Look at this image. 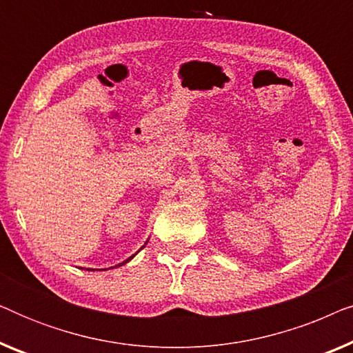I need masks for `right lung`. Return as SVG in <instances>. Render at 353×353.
Masks as SVG:
<instances>
[{
    "label": "right lung",
    "instance_id": "add662e5",
    "mask_svg": "<svg viewBox=\"0 0 353 353\" xmlns=\"http://www.w3.org/2000/svg\"><path fill=\"white\" fill-rule=\"evenodd\" d=\"M148 241H149V239H148ZM148 241H146V243H144V245H146V244H148ZM144 245H143V248H144ZM143 248H141V249H143ZM141 249H139V250H141ZM139 250H138V252H139ZM138 252H137V254H138ZM137 254H133V255H132V257H128L127 260H123V262H122V263L115 265V267H122V265H125V263H128V262H130V260H132V259H133V257H134V255H137ZM110 268H114V267H110ZM86 270H88V272H91V270H93V268H86ZM104 270H108V268H104ZM93 272H94V270H93Z\"/></svg>",
    "mask_w": 353,
    "mask_h": 353
}]
</instances>
